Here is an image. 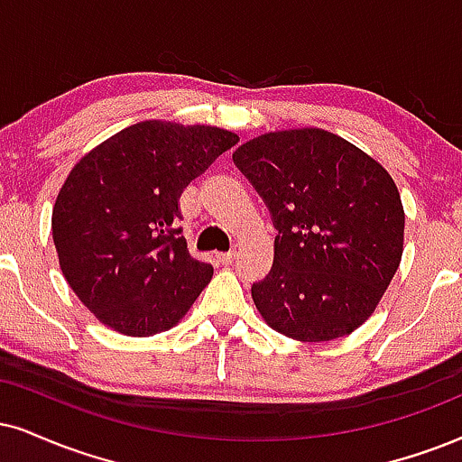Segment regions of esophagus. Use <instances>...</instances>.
<instances>
[{"label":"esophagus","mask_w":462,"mask_h":462,"mask_svg":"<svg viewBox=\"0 0 462 462\" xmlns=\"http://www.w3.org/2000/svg\"><path fill=\"white\" fill-rule=\"evenodd\" d=\"M216 259H218L222 265H229L231 261L236 259V250H229V253H218L216 254Z\"/></svg>","instance_id":"34e87169"}]
</instances>
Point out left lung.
<instances>
[{
    "label": "left lung",
    "mask_w": 462,
    "mask_h": 462,
    "mask_svg": "<svg viewBox=\"0 0 462 462\" xmlns=\"http://www.w3.org/2000/svg\"><path fill=\"white\" fill-rule=\"evenodd\" d=\"M233 162L276 229L270 274L253 284L267 326L304 343L360 328L402 257L405 212L388 171L321 128L261 134Z\"/></svg>",
    "instance_id": "obj_1"
}]
</instances>
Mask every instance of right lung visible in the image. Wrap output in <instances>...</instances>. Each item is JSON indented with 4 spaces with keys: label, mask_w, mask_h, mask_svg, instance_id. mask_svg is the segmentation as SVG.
<instances>
[{
    "label": "right lung",
    "mask_w": 462,
    "mask_h": 462,
    "mask_svg": "<svg viewBox=\"0 0 462 462\" xmlns=\"http://www.w3.org/2000/svg\"><path fill=\"white\" fill-rule=\"evenodd\" d=\"M237 134L173 122L134 124L74 164L53 218L60 267L79 300L126 336L173 328L214 267L188 253L180 197Z\"/></svg>",
    "instance_id": "obj_1"
}]
</instances>
